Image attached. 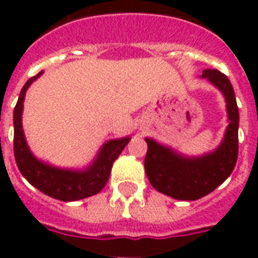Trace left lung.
Listing matches in <instances>:
<instances>
[{"label":"left lung","instance_id":"1","mask_svg":"<svg viewBox=\"0 0 258 258\" xmlns=\"http://www.w3.org/2000/svg\"><path fill=\"white\" fill-rule=\"evenodd\" d=\"M225 96L228 124L221 145L200 157H185L146 138L145 171L152 186L178 200H198L216 189L231 175L238 160L239 110L232 84L225 74L206 69L202 74Z\"/></svg>","mask_w":258,"mask_h":258}]
</instances>
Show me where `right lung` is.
<instances>
[{
    "instance_id": "add662e5",
    "label": "right lung",
    "mask_w": 258,
    "mask_h": 258,
    "mask_svg": "<svg viewBox=\"0 0 258 258\" xmlns=\"http://www.w3.org/2000/svg\"><path fill=\"white\" fill-rule=\"evenodd\" d=\"M42 74V72L27 80L20 91L19 99L14 110V153L18 168L33 186L41 190L42 194L51 196L53 199L62 202H74V200L85 199L88 196L99 194L106 185L113 162L123 152L125 145L130 142V137L120 140L107 141L102 146L98 156L84 171L76 170H63L56 168L40 162L33 156V153L26 144L23 127H22V112H23V101L27 88L30 84Z\"/></svg>"
}]
</instances>
